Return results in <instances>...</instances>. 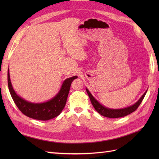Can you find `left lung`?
<instances>
[{
	"label": "left lung",
	"instance_id": "1",
	"mask_svg": "<svg viewBox=\"0 0 159 159\" xmlns=\"http://www.w3.org/2000/svg\"><path fill=\"white\" fill-rule=\"evenodd\" d=\"M86 91H87V93L89 95L91 102V103H92L95 109L97 111L100 115H103V116H104V117H109V118L123 117L126 116V115L134 111H135L138 108V107L141 103L142 101L144 99V98H145V95L147 91V90L145 92V93H144L141 96V98L138 100V102H137L134 105H131V106L124 108V109H109L107 107H105L102 104H100L98 102V101L93 97V95H91V93L89 92V91L87 88H86Z\"/></svg>",
	"mask_w": 159,
	"mask_h": 159
}]
</instances>
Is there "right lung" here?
<instances>
[{"label":"right lung","mask_w":159,"mask_h":159,"mask_svg":"<svg viewBox=\"0 0 159 159\" xmlns=\"http://www.w3.org/2000/svg\"><path fill=\"white\" fill-rule=\"evenodd\" d=\"M78 77L73 76L66 79L62 84L60 90L54 98L44 103H34L27 102L14 91L8 70V85L11 97L19 110L26 116L41 121H47L59 115L64 108L70 91L71 84Z\"/></svg>","instance_id":"add662e5"}]
</instances>
